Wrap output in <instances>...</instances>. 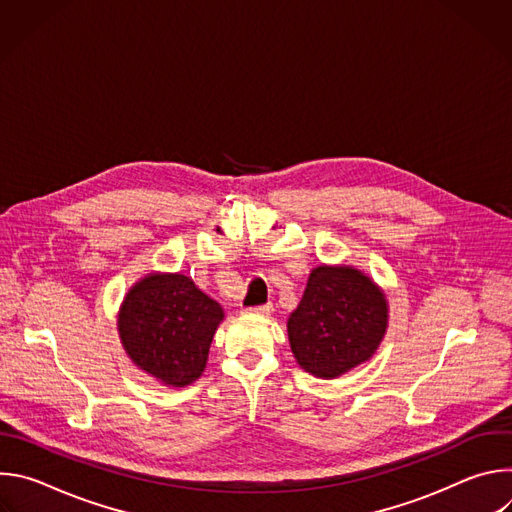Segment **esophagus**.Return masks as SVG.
Wrapping results in <instances>:
<instances>
[{"label": "esophagus", "instance_id": "esophagus-1", "mask_svg": "<svg viewBox=\"0 0 512 512\" xmlns=\"http://www.w3.org/2000/svg\"><path fill=\"white\" fill-rule=\"evenodd\" d=\"M245 312H247V314H253V316H269V312H271V304H263V306H255V308H247Z\"/></svg>", "mask_w": 512, "mask_h": 512}]
</instances>
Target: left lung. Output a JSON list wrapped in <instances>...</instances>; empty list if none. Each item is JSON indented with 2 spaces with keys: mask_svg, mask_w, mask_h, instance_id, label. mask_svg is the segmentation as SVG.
Listing matches in <instances>:
<instances>
[{
  "mask_svg": "<svg viewBox=\"0 0 512 512\" xmlns=\"http://www.w3.org/2000/svg\"><path fill=\"white\" fill-rule=\"evenodd\" d=\"M389 328L385 291L354 265H318L287 318V338L300 367L338 379L371 360Z\"/></svg>",
  "mask_w": 512,
  "mask_h": 512,
  "instance_id": "8db88e82",
  "label": "left lung"
}]
</instances>
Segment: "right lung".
Returning a JSON list of instances; mask_svg holds the SVG:
<instances>
[{
	"label": "right lung",
	"mask_w": 512,
	"mask_h": 512,
	"mask_svg": "<svg viewBox=\"0 0 512 512\" xmlns=\"http://www.w3.org/2000/svg\"><path fill=\"white\" fill-rule=\"evenodd\" d=\"M223 320L221 304L202 294L190 277L152 271L129 287L117 332L141 373L180 389L204 373L210 342Z\"/></svg>",
	"instance_id": "add662e5"
}]
</instances>
